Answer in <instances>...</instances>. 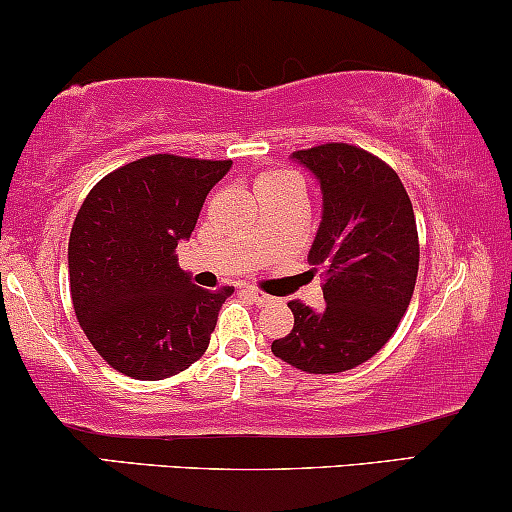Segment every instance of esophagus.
Masks as SVG:
<instances>
[{"label": "esophagus", "instance_id": "34e87169", "mask_svg": "<svg viewBox=\"0 0 512 512\" xmlns=\"http://www.w3.org/2000/svg\"><path fill=\"white\" fill-rule=\"evenodd\" d=\"M246 294H249V299L254 301L256 306H268V304H273V296H268V294L258 292V289H254V287L246 289Z\"/></svg>", "mask_w": 512, "mask_h": 512}]
</instances>
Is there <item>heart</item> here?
<instances>
[{
	"instance_id": "heart-1",
	"label": "heart",
	"mask_w": 512,
	"mask_h": 512,
	"mask_svg": "<svg viewBox=\"0 0 512 512\" xmlns=\"http://www.w3.org/2000/svg\"><path fill=\"white\" fill-rule=\"evenodd\" d=\"M287 185H296V180H294V175L285 173V170H275V173H263V175H258V180H256V194L268 192V189L287 187Z\"/></svg>"
}]
</instances>
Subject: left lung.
<instances>
[{"label": "left lung", "instance_id": "1", "mask_svg": "<svg viewBox=\"0 0 512 512\" xmlns=\"http://www.w3.org/2000/svg\"><path fill=\"white\" fill-rule=\"evenodd\" d=\"M323 192V220L308 251L323 266L325 306L289 301L294 327L273 353L294 368L332 375L375 356L399 327L418 277V227L399 175L351 144L294 151Z\"/></svg>", "mask_w": 512, "mask_h": 512}]
</instances>
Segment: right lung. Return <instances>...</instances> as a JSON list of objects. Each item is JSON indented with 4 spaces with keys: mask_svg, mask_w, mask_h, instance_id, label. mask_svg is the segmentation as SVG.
Wrapping results in <instances>:
<instances>
[{
    "mask_svg": "<svg viewBox=\"0 0 512 512\" xmlns=\"http://www.w3.org/2000/svg\"><path fill=\"white\" fill-rule=\"evenodd\" d=\"M232 161L156 154L99 180L68 239L82 332L113 370L163 380L199 361L232 287L201 289L178 266L206 194Z\"/></svg>",
    "mask_w": 512,
    "mask_h": 512,
    "instance_id": "1",
    "label": "right lung"
}]
</instances>
